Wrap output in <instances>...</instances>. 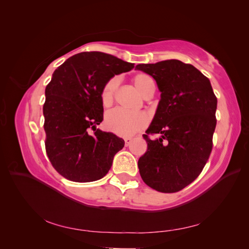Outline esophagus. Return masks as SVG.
Wrapping results in <instances>:
<instances>
[{
	"instance_id": "34e87169",
	"label": "esophagus",
	"mask_w": 249,
	"mask_h": 249,
	"mask_svg": "<svg viewBox=\"0 0 249 249\" xmlns=\"http://www.w3.org/2000/svg\"><path fill=\"white\" fill-rule=\"evenodd\" d=\"M132 142V138H124V144L125 146H129Z\"/></svg>"
}]
</instances>
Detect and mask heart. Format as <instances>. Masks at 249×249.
Instances as JSON below:
<instances>
[{
	"instance_id": "obj_1",
	"label": "heart",
	"mask_w": 249,
	"mask_h": 249,
	"mask_svg": "<svg viewBox=\"0 0 249 249\" xmlns=\"http://www.w3.org/2000/svg\"><path fill=\"white\" fill-rule=\"evenodd\" d=\"M133 82L142 95H144L150 87L155 86L154 80L148 74L142 72L135 74ZM118 83L119 79L117 77H113L104 85L101 99L105 106L112 102L118 87ZM105 124L110 132L118 135V136L131 137L144 129L147 124V119L145 115L141 113L127 112L123 109H113L106 114Z\"/></svg>"
}]
</instances>
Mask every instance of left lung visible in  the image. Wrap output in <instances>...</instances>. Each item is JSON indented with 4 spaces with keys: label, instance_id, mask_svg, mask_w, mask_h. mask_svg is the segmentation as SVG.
<instances>
[{
    "label": "left lung",
    "instance_id": "obj_1",
    "mask_svg": "<svg viewBox=\"0 0 249 249\" xmlns=\"http://www.w3.org/2000/svg\"><path fill=\"white\" fill-rule=\"evenodd\" d=\"M161 91L156 115L143 138L147 150L139 158L140 176L163 193L184 189L205 167L213 148L217 97L210 80L191 64L171 59L138 64ZM160 133L152 141L149 134Z\"/></svg>",
    "mask_w": 249,
    "mask_h": 249
}]
</instances>
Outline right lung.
Segmentation results:
<instances>
[{
    "label": "right lung",
    "instance_id": "obj_1",
    "mask_svg": "<svg viewBox=\"0 0 249 249\" xmlns=\"http://www.w3.org/2000/svg\"><path fill=\"white\" fill-rule=\"evenodd\" d=\"M133 67L134 63L106 53L83 52L53 73L43 104L44 144L53 167L63 178L93 182L110 170L124 141L96 129L104 117L101 93L114 74Z\"/></svg>",
    "mask_w": 249,
    "mask_h": 249
}]
</instances>
